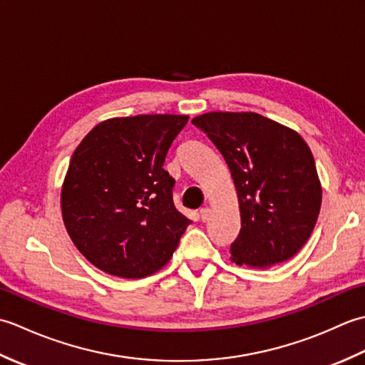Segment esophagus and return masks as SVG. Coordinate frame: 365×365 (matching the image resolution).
Listing matches in <instances>:
<instances>
[{
	"label": "esophagus",
	"instance_id": "1",
	"mask_svg": "<svg viewBox=\"0 0 365 365\" xmlns=\"http://www.w3.org/2000/svg\"><path fill=\"white\" fill-rule=\"evenodd\" d=\"M199 216H200V220H202V221H207L208 216H210V208H208V207L200 208V210H199Z\"/></svg>",
	"mask_w": 365,
	"mask_h": 365
}]
</instances>
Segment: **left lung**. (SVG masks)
Returning a JSON list of instances; mask_svg holds the SVG:
<instances>
[{
	"instance_id": "obj_1",
	"label": "left lung",
	"mask_w": 365,
	"mask_h": 365,
	"mask_svg": "<svg viewBox=\"0 0 365 365\" xmlns=\"http://www.w3.org/2000/svg\"><path fill=\"white\" fill-rule=\"evenodd\" d=\"M192 123L226 160L242 229L230 245L238 265L292 259L311 237L322 207L312 152L297 131L257 113H207Z\"/></svg>"
}]
</instances>
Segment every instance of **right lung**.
<instances>
[{"mask_svg": "<svg viewBox=\"0 0 365 365\" xmlns=\"http://www.w3.org/2000/svg\"><path fill=\"white\" fill-rule=\"evenodd\" d=\"M188 115L141 114L100 122L72 155L61 208L73 245L108 274L141 279L173 257L191 221L163 169Z\"/></svg>", "mask_w": 365, "mask_h": 365, "instance_id": "1", "label": "right lung"}]
</instances>
